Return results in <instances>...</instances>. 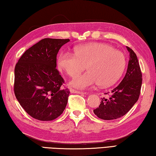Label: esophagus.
Listing matches in <instances>:
<instances>
[{"label":"esophagus","instance_id":"esophagus-1","mask_svg":"<svg viewBox=\"0 0 156 156\" xmlns=\"http://www.w3.org/2000/svg\"><path fill=\"white\" fill-rule=\"evenodd\" d=\"M70 92L71 93H74V94H86V92H83V91H76L74 90L73 89H70Z\"/></svg>","mask_w":156,"mask_h":156}]
</instances>
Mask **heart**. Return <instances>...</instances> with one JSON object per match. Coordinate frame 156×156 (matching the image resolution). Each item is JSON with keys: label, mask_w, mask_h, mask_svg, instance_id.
Returning <instances> with one entry per match:
<instances>
[{"label": "heart", "mask_w": 156, "mask_h": 156, "mask_svg": "<svg viewBox=\"0 0 156 156\" xmlns=\"http://www.w3.org/2000/svg\"><path fill=\"white\" fill-rule=\"evenodd\" d=\"M86 66L88 72L70 82L73 87L84 89L98 83L100 86L113 83L125 69V58L119 50L101 43L77 47L75 54L62 51L58 58V67L71 77L77 76Z\"/></svg>", "instance_id": "b5f03b06"}]
</instances>
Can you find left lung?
Returning <instances> with one entry per match:
<instances>
[{
  "instance_id": "8db88e82",
  "label": "left lung",
  "mask_w": 156,
  "mask_h": 156,
  "mask_svg": "<svg viewBox=\"0 0 156 156\" xmlns=\"http://www.w3.org/2000/svg\"><path fill=\"white\" fill-rule=\"evenodd\" d=\"M129 60L126 73L122 81L112 91L108 98H102L94 113L102 120H114L125 115L139 98L142 86V72L136 54L126 47ZM105 94H108L105 93Z\"/></svg>"
}]
</instances>
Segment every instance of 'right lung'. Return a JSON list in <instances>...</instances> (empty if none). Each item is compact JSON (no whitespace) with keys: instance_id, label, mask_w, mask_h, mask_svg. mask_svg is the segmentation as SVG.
Instances as JSON below:
<instances>
[{"instance_id":"1","label":"right lung","mask_w":156,"mask_h":156,"mask_svg":"<svg viewBox=\"0 0 156 156\" xmlns=\"http://www.w3.org/2000/svg\"><path fill=\"white\" fill-rule=\"evenodd\" d=\"M69 39L44 38L22 55L14 69V94L23 109L41 121L56 119L64 112L70 91L56 67V56Z\"/></svg>"}]
</instances>
